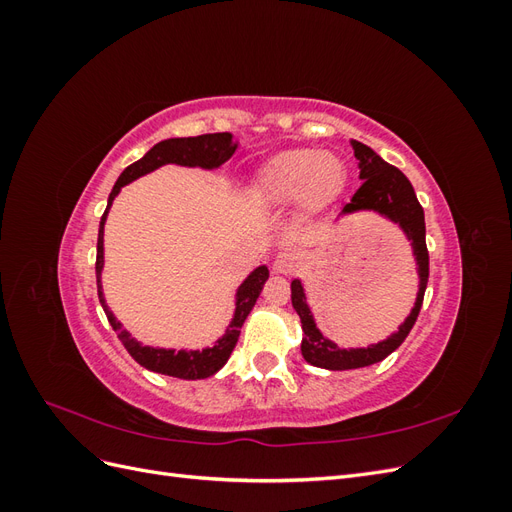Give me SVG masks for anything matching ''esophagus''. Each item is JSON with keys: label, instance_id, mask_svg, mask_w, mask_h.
I'll return each instance as SVG.
<instances>
[{"label": "esophagus", "instance_id": "esophagus-1", "mask_svg": "<svg viewBox=\"0 0 512 512\" xmlns=\"http://www.w3.org/2000/svg\"><path fill=\"white\" fill-rule=\"evenodd\" d=\"M299 267V254L286 247V250L277 252L275 260H273V271L275 273H292L294 269Z\"/></svg>", "mask_w": 512, "mask_h": 512}]
</instances>
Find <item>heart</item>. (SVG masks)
<instances>
[{
	"instance_id": "obj_1",
	"label": "heart",
	"mask_w": 512,
	"mask_h": 512,
	"mask_svg": "<svg viewBox=\"0 0 512 512\" xmlns=\"http://www.w3.org/2000/svg\"><path fill=\"white\" fill-rule=\"evenodd\" d=\"M346 164L318 149L282 151L262 164L250 181V196L262 207H282L294 198L303 215H314L342 194Z\"/></svg>"
}]
</instances>
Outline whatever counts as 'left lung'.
I'll list each match as a JSON object with an SVG mask.
<instances>
[{"label": "left lung", "instance_id": "left-lung-1", "mask_svg": "<svg viewBox=\"0 0 512 512\" xmlns=\"http://www.w3.org/2000/svg\"><path fill=\"white\" fill-rule=\"evenodd\" d=\"M352 147H354V156L361 160L363 183H361V188L354 192L350 203L344 205V213L359 211V209H374L404 228L408 239H412V247H414L416 262H418V273H421V288H418V297H416V305L412 309V314L408 316V320L404 324H401L395 335H391L386 342L376 344L371 348L342 350L318 333L316 324L312 320V314H309V307L305 303L303 286L299 280H294L290 286V292H292L290 297H292V307L297 309V314L301 318V327H303L301 352H303L307 363H312L316 367H324V369H333V371L356 369V367H367V365L380 363L393 350H397L401 344H404V339L408 337V333L412 331L414 322L418 318V312H421L425 288H427V280H429V252H427V243H425V213L414 194L412 183L408 181V177L404 173H401L399 168H395L389 162H384L367 145H363L359 141H352Z\"/></svg>", "mask_w": 512, "mask_h": 512}]
</instances>
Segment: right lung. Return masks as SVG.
<instances>
[{
    "instance_id": "1",
    "label": "right lung",
    "mask_w": 512,
    "mask_h": 512,
    "mask_svg": "<svg viewBox=\"0 0 512 512\" xmlns=\"http://www.w3.org/2000/svg\"><path fill=\"white\" fill-rule=\"evenodd\" d=\"M237 141L232 138L228 132H218V134H200V136H190V138H168V141H162L158 145H153L141 160H136L130 164L123 173L119 175L115 188L108 196V205L106 211L102 213L100 220V230H98V254H96V282H98V297L104 307V314L111 322V327L117 331V337L121 339V344L126 346V350L132 354V359L143 365L151 371H158V374H166L173 378H183V380H200V378H209L218 371L226 361L230 352L235 350L237 339L241 333L243 322L247 314L252 312V307L258 299V294L265 286L269 269L267 267H258L247 280L241 284L237 292V309H235V318H232L230 327L226 335L220 339L213 348H207L203 352H175V350H156V348H145L130 337L126 329L119 327V322L111 314V309L106 307L104 297H102V286H100V273H102V232H104V220L106 213L113 205V198L119 194L123 185L134 181L136 177L147 175L151 170H156L162 164H181V166H203V168H215L224 164L232 153L237 149Z\"/></svg>"
}]
</instances>
